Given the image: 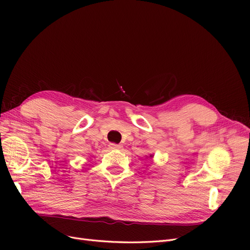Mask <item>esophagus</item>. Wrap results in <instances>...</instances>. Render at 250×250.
Returning a JSON list of instances; mask_svg holds the SVG:
<instances>
[{"mask_svg": "<svg viewBox=\"0 0 250 250\" xmlns=\"http://www.w3.org/2000/svg\"><path fill=\"white\" fill-rule=\"evenodd\" d=\"M109 147H110L111 149H115V150L122 149V146H121V145H117V144H110Z\"/></svg>", "mask_w": 250, "mask_h": 250, "instance_id": "34e87169", "label": "esophagus"}]
</instances>
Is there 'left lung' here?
<instances>
[{
	"mask_svg": "<svg viewBox=\"0 0 250 250\" xmlns=\"http://www.w3.org/2000/svg\"><path fill=\"white\" fill-rule=\"evenodd\" d=\"M148 157H149V158H152V157H153V154H149V156H147L146 158H148Z\"/></svg>",
	"mask_w": 250,
	"mask_h": 250,
	"instance_id": "left-lung-1",
	"label": "left lung"
}]
</instances>
